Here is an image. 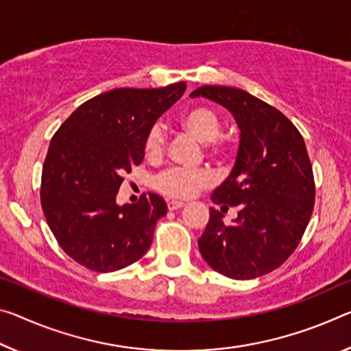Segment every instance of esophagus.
I'll list each match as a JSON object with an SVG mask.
<instances>
[{"label":"esophagus","mask_w":351,"mask_h":351,"mask_svg":"<svg viewBox=\"0 0 351 351\" xmlns=\"http://www.w3.org/2000/svg\"><path fill=\"white\" fill-rule=\"evenodd\" d=\"M167 206H169L170 210H178V209L184 208V203H182V202H173V199H171V202L167 203Z\"/></svg>","instance_id":"obj_1"}]
</instances>
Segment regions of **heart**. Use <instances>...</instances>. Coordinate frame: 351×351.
<instances>
[{
    "label": "heart",
    "instance_id": "1",
    "mask_svg": "<svg viewBox=\"0 0 351 351\" xmlns=\"http://www.w3.org/2000/svg\"><path fill=\"white\" fill-rule=\"evenodd\" d=\"M180 125L208 148L210 158L223 160L230 154V147L220 141L221 132L220 115L209 106H192L181 114ZM164 149L162 131L154 128L145 138V156L148 159H158ZM210 184V175L206 170L197 169H170L156 178V189L170 198L187 199L195 197Z\"/></svg>",
    "mask_w": 351,
    "mask_h": 351
}]
</instances>
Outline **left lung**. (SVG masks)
Returning <instances> with one entry per match:
<instances>
[{"label":"left lung","instance_id":"obj_1","mask_svg":"<svg viewBox=\"0 0 351 351\" xmlns=\"http://www.w3.org/2000/svg\"><path fill=\"white\" fill-rule=\"evenodd\" d=\"M223 106L241 130L236 162L210 199L237 206L231 225L209 209L199 253L215 271L253 280L278 269L298 247L314 209V175L302 134L287 117L236 87L202 86L191 93Z\"/></svg>","mask_w":351,"mask_h":351}]
</instances>
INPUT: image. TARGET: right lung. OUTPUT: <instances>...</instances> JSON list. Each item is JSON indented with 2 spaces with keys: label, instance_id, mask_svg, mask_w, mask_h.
I'll return each instance as SVG.
<instances>
[{
  "label": "right lung",
  "instance_id": "add662e5",
  "mask_svg": "<svg viewBox=\"0 0 351 351\" xmlns=\"http://www.w3.org/2000/svg\"><path fill=\"white\" fill-rule=\"evenodd\" d=\"M186 90V82L160 88H114L82 103L49 143L40 199L60 248L108 274L136 263L153 242L167 214L162 197L148 193L136 204H117L125 173L145 156L156 120Z\"/></svg>",
  "mask_w": 351,
  "mask_h": 351
}]
</instances>
